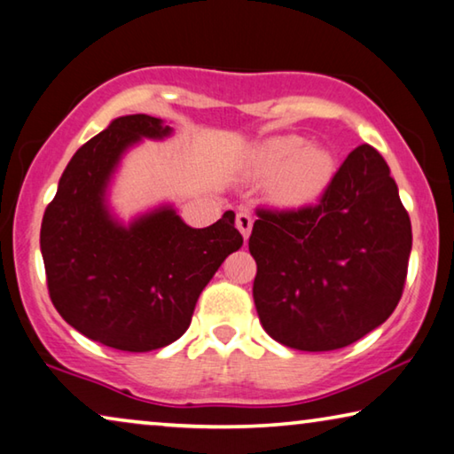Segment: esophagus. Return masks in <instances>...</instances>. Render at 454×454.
<instances>
[{
	"label": "esophagus",
	"instance_id": "34e87169",
	"mask_svg": "<svg viewBox=\"0 0 454 454\" xmlns=\"http://www.w3.org/2000/svg\"><path fill=\"white\" fill-rule=\"evenodd\" d=\"M235 223H237V229H239L241 235L247 239L251 233V227H254V219H251V215L247 211H239L235 217Z\"/></svg>",
	"mask_w": 454,
	"mask_h": 454
}]
</instances>
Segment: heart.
Returning a JSON list of instances; mask_svg holds the SVG:
<instances>
[{
  "instance_id": "b5f03b06",
  "label": "heart",
  "mask_w": 454,
  "mask_h": 454,
  "mask_svg": "<svg viewBox=\"0 0 454 454\" xmlns=\"http://www.w3.org/2000/svg\"><path fill=\"white\" fill-rule=\"evenodd\" d=\"M249 176L271 183V199L282 207L317 200L334 174V158L323 145H306L300 136L270 137L251 152Z\"/></svg>"
}]
</instances>
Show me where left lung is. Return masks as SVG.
<instances>
[{
	"instance_id": "obj_1",
	"label": "left lung",
	"mask_w": 454,
	"mask_h": 454,
	"mask_svg": "<svg viewBox=\"0 0 454 454\" xmlns=\"http://www.w3.org/2000/svg\"><path fill=\"white\" fill-rule=\"evenodd\" d=\"M412 225L386 160L355 148L318 205L257 208L254 302L271 339L334 351L386 323L400 302Z\"/></svg>"
}]
</instances>
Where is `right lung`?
Segmentation results:
<instances>
[{"label": "right lung", "mask_w": 454, "mask_h": 454, "mask_svg": "<svg viewBox=\"0 0 454 454\" xmlns=\"http://www.w3.org/2000/svg\"><path fill=\"white\" fill-rule=\"evenodd\" d=\"M170 131L158 117H117L76 150L42 219L54 309L81 334L120 351H154L183 337L200 292L243 246L233 211L205 229L188 227L172 207L128 227L111 217L106 192L123 152Z\"/></svg>", "instance_id": "add662e5"}]
</instances>
